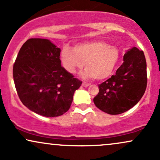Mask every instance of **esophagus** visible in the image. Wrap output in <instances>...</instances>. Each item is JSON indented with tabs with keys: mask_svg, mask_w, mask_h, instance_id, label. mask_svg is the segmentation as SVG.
<instances>
[{
	"mask_svg": "<svg viewBox=\"0 0 160 160\" xmlns=\"http://www.w3.org/2000/svg\"><path fill=\"white\" fill-rule=\"evenodd\" d=\"M90 84L88 83V82H82V86H84V87H86V86H89Z\"/></svg>",
	"mask_w": 160,
	"mask_h": 160,
	"instance_id": "esophagus-1",
	"label": "esophagus"
}]
</instances>
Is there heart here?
Here are the masks:
<instances>
[{
  "label": "heart",
  "mask_w": 160,
  "mask_h": 160,
  "mask_svg": "<svg viewBox=\"0 0 160 160\" xmlns=\"http://www.w3.org/2000/svg\"><path fill=\"white\" fill-rule=\"evenodd\" d=\"M120 57V49L102 40H91L77 43L74 48L62 47L61 60L63 67L70 74L78 69L86 68L82 74L86 78L101 80L113 74Z\"/></svg>",
  "instance_id": "1"
}]
</instances>
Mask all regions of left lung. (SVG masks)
I'll return each instance as SVG.
<instances>
[{"label": "left lung", "mask_w": 160, "mask_h": 160, "mask_svg": "<svg viewBox=\"0 0 160 160\" xmlns=\"http://www.w3.org/2000/svg\"><path fill=\"white\" fill-rule=\"evenodd\" d=\"M123 63L114 75L99 84L93 102L101 111L116 115L127 111L140 101L148 83L144 52L133 47L125 53Z\"/></svg>", "instance_id": "obj_1"}]
</instances>
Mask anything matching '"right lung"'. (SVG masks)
Instances as JSON below:
<instances>
[{
	"label": "right lung",
	"mask_w": 160,
	"mask_h": 160,
	"mask_svg": "<svg viewBox=\"0 0 160 160\" xmlns=\"http://www.w3.org/2000/svg\"><path fill=\"white\" fill-rule=\"evenodd\" d=\"M61 49L49 40L31 38L13 65L16 89L22 104L34 113L58 117L69 110L82 82L61 66Z\"/></svg>",
	"instance_id": "1"
}]
</instances>
